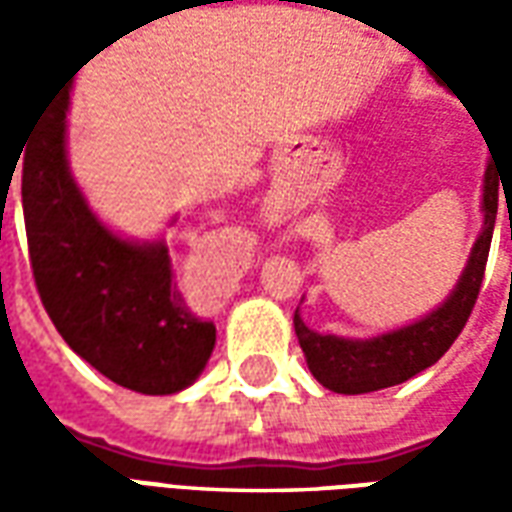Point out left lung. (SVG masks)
<instances>
[{
    "label": "left lung",
    "mask_w": 512,
    "mask_h": 512,
    "mask_svg": "<svg viewBox=\"0 0 512 512\" xmlns=\"http://www.w3.org/2000/svg\"><path fill=\"white\" fill-rule=\"evenodd\" d=\"M499 180L494 164L485 169V186H483V211H485V227L477 244L469 257V266L463 271L458 288L452 290V296L439 310L430 312L428 318L411 323L406 329L381 334L373 340H343V337H332V334H318L304 326L299 318V310L293 315V329L299 337V345L307 365H310L312 376L318 378L326 389L340 392V395H365V392H376L408 381L411 376L422 373L425 367L436 365L441 356L447 354L463 326L472 315L480 288H483L485 263H488V249H491V238H494V222L496 208H499V197L505 191H499Z\"/></svg>",
    "instance_id": "8db88e82"
}]
</instances>
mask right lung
<instances>
[{
  "mask_svg": "<svg viewBox=\"0 0 512 512\" xmlns=\"http://www.w3.org/2000/svg\"><path fill=\"white\" fill-rule=\"evenodd\" d=\"M71 82L24 147L21 202L29 266L62 340L109 381L172 395L200 376L216 326L189 310L164 244L136 246L106 230L65 161Z\"/></svg>",
  "mask_w": 512,
  "mask_h": 512,
  "instance_id": "right-lung-1",
  "label": "right lung"
}]
</instances>
